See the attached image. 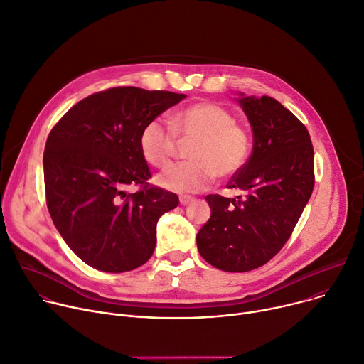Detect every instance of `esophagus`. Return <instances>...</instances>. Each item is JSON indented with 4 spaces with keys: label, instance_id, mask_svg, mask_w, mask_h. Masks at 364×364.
Returning <instances> with one entry per match:
<instances>
[{
    "label": "esophagus",
    "instance_id": "1",
    "mask_svg": "<svg viewBox=\"0 0 364 364\" xmlns=\"http://www.w3.org/2000/svg\"><path fill=\"white\" fill-rule=\"evenodd\" d=\"M191 202H195V198H193V196H188V195H183V196H180V203H181L183 206L190 205Z\"/></svg>",
    "mask_w": 364,
    "mask_h": 364
}]
</instances>
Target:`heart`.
Returning <instances> with one entry per match:
<instances>
[{
    "mask_svg": "<svg viewBox=\"0 0 364 364\" xmlns=\"http://www.w3.org/2000/svg\"><path fill=\"white\" fill-rule=\"evenodd\" d=\"M143 126L139 148L151 165L164 166L177 149V137L195 139L187 151L191 161L169 165L156 177L159 187L174 193H196L208 188L216 174L230 177L245 166L252 140L246 129L234 123L230 111L213 102L188 105L169 118Z\"/></svg>",
    "mask_w": 364,
    "mask_h": 364,
    "instance_id": "1",
    "label": "heart"
}]
</instances>
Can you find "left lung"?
I'll list each match as a JSON object with an SVG mask.
<instances>
[{
	"label": "left lung",
	"mask_w": 364,
	"mask_h": 364,
	"mask_svg": "<svg viewBox=\"0 0 364 364\" xmlns=\"http://www.w3.org/2000/svg\"><path fill=\"white\" fill-rule=\"evenodd\" d=\"M240 107L253 130V152L228 188L235 199L208 195L210 218L196 235L200 256L225 272L268 263L287 243L314 186V161L306 126L271 96H245Z\"/></svg>",
	"instance_id": "1"
}]
</instances>
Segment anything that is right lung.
Returning a JSON list of instances; mask_svg holds the SVG:
<instances>
[{
    "instance_id": "obj_1",
    "label": "right lung",
    "mask_w": 364,
    "mask_h": 364,
    "mask_svg": "<svg viewBox=\"0 0 364 364\" xmlns=\"http://www.w3.org/2000/svg\"><path fill=\"white\" fill-rule=\"evenodd\" d=\"M186 98L133 86L96 92L71 107L46 139V206L67 246L104 272L133 271L156 245L161 215L178 206L152 186L139 136L148 121ZM129 185H139L127 193Z\"/></svg>"
}]
</instances>
